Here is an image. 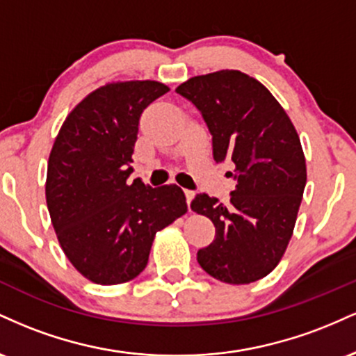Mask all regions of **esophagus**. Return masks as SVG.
Returning <instances> with one entry per match:
<instances>
[{"label":"esophagus","mask_w":356,"mask_h":356,"mask_svg":"<svg viewBox=\"0 0 356 356\" xmlns=\"http://www.w3.org/2000/svg\"><path fill=\"white\" fill-rule=\"evenodd\" d=\"M184 192H186V201H187V206H189V209H191V202H192V199H194L195 192L194 191H184Z\"/></svg>","instance_id":"esophagus-1"}]
</instances>
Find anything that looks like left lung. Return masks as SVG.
<instances>
[{"label": "left lung", "instance_id": "1", "mask_svg": "<svg viewBox=\"0 0 356 356\" xmlns=\"http://www.w3.org/2000/svg\"><path fill=\"white\" fill-rule=\"evenodd\" d=\"M175 92L201 112L214 161H231L236 172L229 206L207 194L191 202L216 227L214 241L197 251L199 264L229 284L261 280L288 248L306 186L296 129L271 92L238 70L194 76Z\"/></svg>", "mask_w": 356, "mask_h": 356}]
</instances>
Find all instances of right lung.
I'll return each mask as SVG.
<instances>
[{"instance_id": "obj_1", "label": "right lung", "mask_w": 356, "mask_h": 356, "mask_svg": "<svg viewBox=\"0 0 356 356\" xmlns=\"http://www.w3.org/2000/svg\"><path fill=\"white\" fill-rule=\"evenodd\" d=\"M169 92L152 80L97 88L68 113L48 159L47 206L60 246L97 284L140 275L155 232L187 212L175 184L129 181L142 112Z\"/></svg>"}]
</instances>
